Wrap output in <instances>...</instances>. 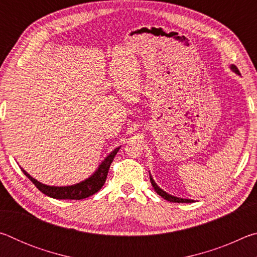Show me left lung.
<instances>
[{
    "label": "left lung",
    "mask_w": 257,
    "mask_h": 257,
    "mask_svg": "<svg viewBox=\"0 0 257 257\" xmlns=\"http://www.w3.org/2000/svg\"><path fill=\"white\" fill-rule=\"evenodd\" d=\"M231 69H232V70H233L234 72L239 73V70H238V68H237L236 66H231ZM150 179H151V184H152V186L154 187V189H155L156 193H158L161 197H163L164 199H167V201H169V202H172V203H191V202H194L193 199H185V198H179V197L172 196V195H169L168 193H165L164 190L161 189L160 187L155 184V181L153 180V178L150 177Z\"/></svg>",
    "instance_id": "obj_1"
}]
</instances>
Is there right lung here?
<instances>
[{"mask_svg": "<svg viewBox=\"0 0 257 257\" xmlns=\"http://www.w3.org/2000/svg\"><path fill=\"white\" fill-rule=\"evenodd\" d=\"M120 147L111 152V154L107 155V158L103 161L97 170L95 171L94 175L90 176L88 179L72 186H46L44 184H42V182L37 181L36 179H34L33 177H30L24 169H21V170H23L26 177H27L30 181H33V184L36 186L43 194L47 195V196L56 199H82L92 196L95 193H97V191L102 188L103 185L105 184L108 169H110L112 161L114 159V156L118 153Z\"/></svg>", "mask_w": 257, "mask_h": 257, "instance_id": "1", "label": "right lung"}]
</instances>
